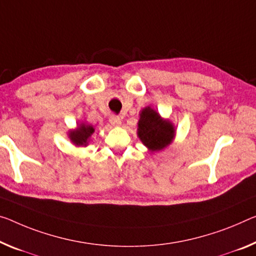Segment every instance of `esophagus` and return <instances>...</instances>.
Masks as SVG:
<instances>
[{
  "label": "esophagus",
  "mask_w": 256,
  "mask_h": 256,
  "mask_svg": "<svg viewBox=\"0 0 256 256\" xmlns=\"http://www.w3.org/2000/svg\"><path fill=\"white\" fill-rule=\"evenodd\" d=\"M110 124L112 126H114V127H118V126L121 124V119L119 116H112L110 118Z\"/></svg>",
  "instance_id": "1"
}]
</instances>
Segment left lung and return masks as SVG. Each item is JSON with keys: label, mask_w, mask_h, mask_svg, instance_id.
I'll list each match as a JSON object with an SVG mask.
<instances>
[{"label": "left lung", "mask_w": 256, "mask_h": 256, "mask_svg": "<svg viewBox=\"0 0 256 256\" xmlns=\"http://www.w3.org/2000/svg\"><path fill=\"white\" fill-rule=\"evenodd\" d=\"M137 135L145 146L152 152L167 148L175 137V128L169 120H164L150 106L140 113Z\"/></svg>", "instance_id": "1"}]
</instances>
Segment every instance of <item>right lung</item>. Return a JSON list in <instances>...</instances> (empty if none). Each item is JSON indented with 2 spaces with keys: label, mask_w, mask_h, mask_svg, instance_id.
I'll use <instances>...</instances> for the list:
<instances>
[{
  "label": "right lung",
  "mask_w": 256,
  "mask_h": 256,
  "mask_svg": "<svg viewBox=\"0 0 256 256\" xmlns=\"http://www.w3.org/2000/svg\"><path fill=\"white\" fill-rule=\"evenodd\" d=\"M94 132H95V129H94L92 126L87 124H80L76 129L68 132V137L72 140V143L76 145V146H84V145L86 146Z\"/></svg>",
  "instance_id": "right-lung-1"
}]
</instances>
